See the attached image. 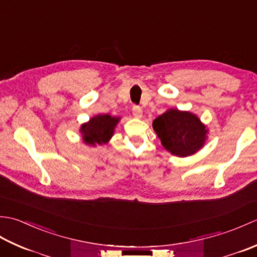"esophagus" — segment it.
<instances>
[{"mask_svg": "<svg viewBox=\"0 0 257 257\" xmlns=\"http://www.w3.org/2000/svg\"><path fill=\"white\" fill-rule=\"evenodd\" d=\"M133 114L136 118H141L143 117V109L139 106H134L133 107Z\"/></svg>", "mask_w": 257, "mask_h": 257, "instance_id": "obj_1", "label": "esophagus"}]
</instances>
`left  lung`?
I'll return each mask as SVG.
<instances>
[{
	"mask_svg": "<svg viewBox=\"0 0 257 257\" xmlns=\"http://www.w3.org/2000/svg\"><path fill=\"white\" fill-rule=\"evenodd\" d=\"M152 127L163 148L177 157L194 155L206 140L205 125L190 111L169 109L154 120Z\"/></svg>",
	"mask_w": 257,
	"mask_h": 257,
	"instance_id": "obj_1",
	"label": "left lung"
}]
</instances>
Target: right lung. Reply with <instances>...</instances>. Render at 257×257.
<instances>
[{
	"label": "right lung",
	"mask_w": 257,
	"mask_h": 257,
	"mask_svg": "<svg viewBox=\"0 0 257 257\" xmlns=\"http://www.w3.org/2000/svg\"><path fill=\"white\" fill-rule=\"evenodd\" d=\"M119 117H111L110 114H97L90 118L88 122L81 124L80 134L83 141L88 146L107 144L113 136L114 128L119 122Z\"/></svg>",
	"instance_id": "obj_1"
}]
</instances>
